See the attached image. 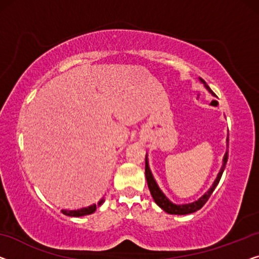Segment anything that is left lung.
I'll use <instances>...</instances> for the list:
<instances>
[{
  "instance_id": "left-lung-1",
  "label": "left lung",
  "mask_w": 259,
  "mask_h": 259,
  "mask_svg": "<svg viewBox=\"0 0 259 259\" xmlns=\"http://www.w3.org/2000/svg\"><path fill=\"white\" fill-rule=\"evenodd\" d=\"M200 81L204 84V87L207 88V91L211 93V94L215 95L213 91L210 90L209 86L204 82V80H202L200 78ZM228 142V141H227ZM227 160H228V151L226 152L225 154V158H223V165L221 167V171L219 172L218 175V178L214 181L213 186L209 188V191H208L206 194H203L201 198L199 200H196V201L192 202V203H186V204H176L173 203L172 201H169V200L166 198V195L164 194L163 192L160 191L159 186H158L156 180H154L152 173H151V169L149 167V161H148V158L145 156V177H146V181H148V187L150 190V193H151L152 198L154 200V202H156L158 206H159L161 209L166 211L168 214H175V215H186V214H191V213H194V211L201 209L202 206L204 203L208 201V199H209V196L211 195V193L214 192L215 187L218 186V184L220 183V179H221L222 177V173L225 171L226 168V164H227Z\"/></svg>"
}]
</instances>
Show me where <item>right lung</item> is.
<instances>
[{
    "instance_id": "right-lung-1",
    "label": "right lung",
    "mask_w": 259,
    "mask_h": 259,
    "mask_svg": "<svg viewBox=\"0 0 259 259\" xmlns=\"http://www.w3.org/2000/svg\"><path fill=\"white\" fill-rule=\"evenodd\" d=\"M105 201V200H101V201L99 202V206H101L102 202ZM96 210V204H92L90 207H86V208H81V209L78 210H67V209H63L61 210V213L67 215V216H75V218H79V216H84V215H90L92 213H94Z\"/></svg>"
}]
</instances>
